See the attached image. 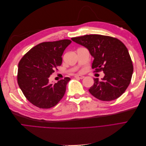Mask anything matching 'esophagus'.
<instances>
[{"instance_id": "1", "label": "esophagus", "mask_w": 146, "mask_h": 146, "mask_svg": "<svg viewBox=\"0 0 146 146\" xmlns=\"http://www.w3.org/2000/svg\"><path fill=\"white\" fill-rule=\"evenodd\" d=\"M75 78H78V79H83L84 77V76H76L74 77Z\"/></svg>"}]
</instances>
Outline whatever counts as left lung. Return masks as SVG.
I'll return each instance as SVG.
<instances>
[{
	"label": "left lung",
	"instance_id": "obj_1",
	"mask_svg": "<svg viewBox=\"0 0 146 146\" xmlns=\"http://www.w3.org/2000/svg\"><path fill=\"white\" fill-rule=\"evenodd\" d=\"M85 46L94 57L92 68L95 72L103 71L104 77L94 79L89 91L96 98L111 101L119 98L131 82L133 66L127 48L119 39L100 35H86L72 38Z\"/></svg>",
	"mask_w": 146,
	"mask_h": 146
}]
</instances>
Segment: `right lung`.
<instances>
[{"mask_svg":"<svg viewBox=\"0 0 146 146\" xmlns=\"http://www.w3.org/2000/svg\"><path fill=\"white\" fill-rule=\"evenodd\" d=\"M71 42L62 39L41 42L31 48L19 61L17 83L33 105L50 108L63 98L70 78L64 77L55 84L48 83V78L62 63L61 56Z\"/></svg>","mask_w":146,"mask_h":146,"instance_id":"add662e5","label":"right lung"}]
</instances>
